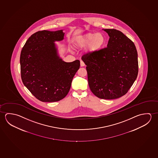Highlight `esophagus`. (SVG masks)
Here are the masks:
<instances>
[{
    "instance_id": "34e87169",
    "label": "esophagus",
    "mask_w": 158,
    "mask_h": 158,
    "mask_svg": "<svg viewBox=\"0 0 158 158\" xmlns=\"http://www.w3.org/2000/svg\"><path fill=\"white\" fill-rule=\"evenodd\" d=\"M80 66H81V67L85 66V63L83 62V61H82V60H80Z\"/></svg>"
}]
</instances>
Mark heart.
<instances>
[{
	"label": "heart",
	"mask_w": 158,
	"mask_h": 158,
	"mask_svg": "<svg viewBox=\"0 0 158 158\" xmlns=\"http://www.w3.org/2000/svg\"><path fill=\"white\" fill-rule=\"evenodd\" d=\"M107 39L102 32H89L77 36L73 40V44L78 49L86 47V52L93 53L98 52L106 44Z\"/></svg>",
	"instance_id": "heart-1"
}]
</instances>
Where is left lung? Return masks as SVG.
I'll return each mask as SVG.
<instances>
[{
	"mask_svg": "<svg viewBox=\"0 0 158 158\" xmlns=\"http://www.w3.org/2000/svg\"><path fill=\"white\" fill-rule=\"evenodd\" d=\"M109 35L106 48L84 54L89 85L98 98L111 100L127 93L137 79L138 62L133 42L121 31L103 29Z\"/></svg>",
	"mask_w": 158,
	"mask_h": 158,
	"instance_id": "obj_1",
	"label": "left lung"
}]
</instances>
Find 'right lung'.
I'll return each mask as SVG.
<instances>
[{
  "instance_id": "add662e5",
  "label": "right lung",
  "mask_w": 158,
  "mask_h": 158,
  "mask_svg": "<svg viewBox=\"0 0 158 158\" xmlns=\"http://www.w3.org/2000/svg\"><path fill=\"white\" fill-rule=\"evenodd\" d=\"M63 30H43L32 35L21 50L20 62L24 85L38 100L56 102L70 90L80 61L65 62L60 58L56 41L64 39Z\"/></svg>"
}]
</instances>
